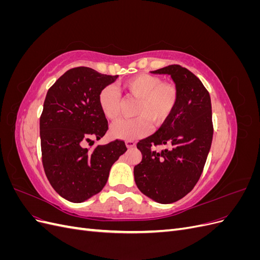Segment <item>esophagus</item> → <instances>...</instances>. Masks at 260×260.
I'll list each match as a JSON object with an SVG mask.
<instances>
[{"mask_svg":"<svg viewBox=\"0 0 260 260\" xmlns=\"http://www.w3.org/2000/svg\"><path fill=\"white\" fill-rule=\"evenodd\" d=\"M125 146L128 148H133L136 146V143L133 142V141H125Z\"/></svg>","mask_w":260,"mask_h":260,"instance_id":"34e87169","label":"esophagus"}]
</instances>
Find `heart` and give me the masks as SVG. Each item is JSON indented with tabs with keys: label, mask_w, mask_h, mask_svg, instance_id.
<instances>
[{
	"label": "heart",
	"mask_w": 260,
	"mask_h": 260,
	"mask_svg": "<svg viewBox=\"0 0 260 260\" xmlns=\"http://www.w3.org/2000/svg\"><path fill=\"white\" fill-rule=\"evenodd\" d=\"M119 88L130 96L139 99L135 119H121L114 122L109 133L115 139L136 140L149 132V123L158 125L174 112L178 102V90L174 84L162 83L156 76L141 74L122 82ZM99 105L107 119L114 120L120 108V95L113 86H105L99 94Z\"/></svg>",
	"instance_id": "obj_1"
}]
</instances>
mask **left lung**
Segmentation results:
<instances>
[{
    "mask_svg": "<svg viewBox=\"0 0 260 260\" xmlns=\"http://www.w3.org/2000/svg\"><path fill=\"white\" fill-rule=\"evenodd\" d=\"M153 74L169 75L178 90L174 112L154 135L137 147L142 160L135 167L139 190L151 200L170 204L190 193L202 175L211 146V101L202 81L180 65H169ZM156 145L170 149L156 152Z\"/></svg>",
    "mask_w": 260,
    "mask_h": 260,
    "instance_id": "obj_1",
    "label": "left lung"
}]
</instances>
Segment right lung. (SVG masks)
I'll list each match as a JSON object with an SVG mask.
<instances>
[{
	"instance_id": "right-lung-1",
	"label": "right lung",
	"mask_w": 260,
	"mask_h": 260,
	"mask_svg": "<svg viewBox=\"0 0 260 260\" xmlns=\"http://www.w3.org/2000/svg\"><path fill=\"white\" fill-rule=\"evenodd\" d=\"M117 77L77 67L67 70L46 94L40 118L42 162L54 190L69 202L82 203L100 193L113 164L127 151L119 140L92 149L84 146L108 130L99 94Z\"/></svg>"
}]
</instances>
